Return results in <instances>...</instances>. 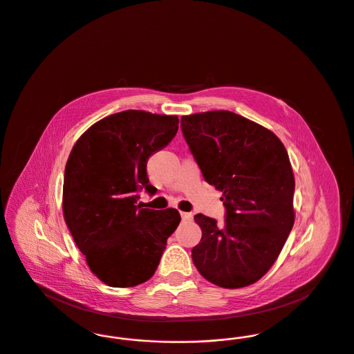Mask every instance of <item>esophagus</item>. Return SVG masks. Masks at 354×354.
I'll return each mask as SVG.
<instances>
[{"instance_id": "1", "label": "esophagus", "mask_w": 354, "mask_h": 354, "mask_svg": "<svg viewBox=\"0 0 354 354\" xmlns=\"http://www.w3.org/2000/svg\"><path fill=\"white\" fill-rule=\"evenodd\" d=\"M180 216H182V219L185 220V221L192 220V214H191V212H183V211H180Z\"/></svg>"}]
</instances>
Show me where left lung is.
<instances>
[{
  "label": "left lung",
  "instance_id": "1",
  "mask_svg": "<svg viewBox=\"0 0 354 354\" xmlns=\"http://www.w3.org/2000/svg\"><path fill=\"white\" fill-rule=\"evenodd\" d=\"M180 127L227 209L223 225L195 215L202 240L192 261L215 286H251L274 264L295 223V176L286 147L264 126L227 110L183 115Z\"/></svg>",
  "mask_w": 354,
  "mask_h": 354
}]
</instances>
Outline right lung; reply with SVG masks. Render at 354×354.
<instances>
[{"instance_id":"1","label":"right lung","mask_w":354,"mask_h":354,"mask_svg":"<svg viewBox=\"0 0 354 354\" xmlns=\"http://www.w3.org/2000/svg\"><path fill=\"white\" fill-rule=\"evenodd\" d=\"M178 115L126 110L109 115L78 138L65 167L62 211L90 270L114 288L139 286L158 268L179 211L136 204L153 192L147 159L178 131Z\"/></svg>"}]
</instances>
